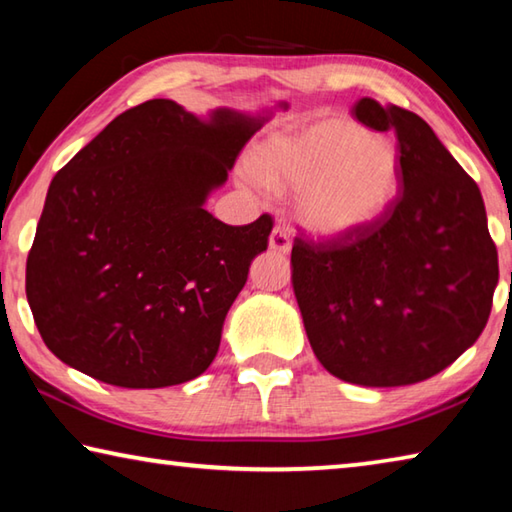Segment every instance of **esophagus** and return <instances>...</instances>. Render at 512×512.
I'll use <instances>...</instances> for the list:
<instances>
[{
  "mask_svg": "<svg viewBox=\"0 0 512 512\" xmlns=\"http://www.w3.org/2000/svg\"><path fill=\"white\" fill-rule=\"evenodd\" d=\"M268 248L275 250V253H289L291 250V241L287 237V232H284L280 225H275L271 230V235H268Z\"/></svg>",
  "mask_w": 512,
  "mask_h": 512,
  "instance_id": "obj_1",
  "label": "esophagus"
}]
</instances>
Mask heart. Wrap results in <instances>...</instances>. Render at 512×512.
<instances>
[{"label":"heart","mask_w":512,"mask_h":512,"mask_svg":"<svg viewBox=\"0 0 512 512\" xmlns=\"http://www.w3.org/2000/svg\"><path fill=\"white\" fill-rule=\"evenodd\" d=\"M257 180L293 194V219L318 239H345L379 221L400 192L391 140L348 119L277 133L253 155Z\"/></svg>","instance_id":"1"}]
</instances>
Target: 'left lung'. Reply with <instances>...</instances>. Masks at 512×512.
<instances>
[{
	"label": "left lung",
	"mask_w": 512,
	"mask_h": 512,
	"mask_svg": "<svg viewBox=\"0 0 512 512\" xmlns=\"http://www.w3.org/2000/svg\"><path fill=\"white\" fill-rule=\"evenodd\" d=\"M352 112L395 133L402 194L357 235L318 246L296 239L293 293L327 372L372 388L418 384L481 336L497 248L479 187L427 121L368 97Z\"/></svg>",
	"instance_id": "1"
}]
</instances>
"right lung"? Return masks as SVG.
I'll return each instance as SVG.
<instances>
[{
    "instance_id": "right-lung-1",
    "label": "right lung",
    "mask_w": 512,
    "mask_h": 512,
    "mask_svg": "<svg viewBox=\"0 0 512 512\" xmlns=\"http://www.w3.org/2000/svg\"><path fill=\"white\" fill-rule=\"evenodd\" d=\"M271 115L201 117L151 99L56 173L27 259V300L60 361L121 388L185 384L210 368L273 221L228 225L205 203Z\"/></svg>"
}]
</instances>
